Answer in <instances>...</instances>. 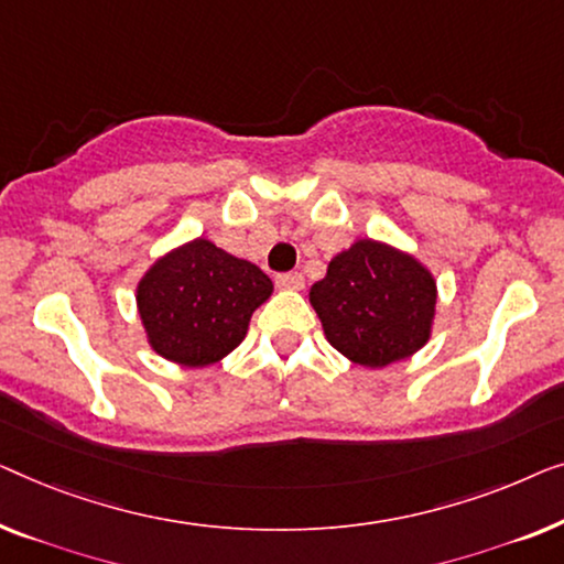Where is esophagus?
<instances>
[{"label":"esophagus","mask_w":564,"mask_h":564,"mask_svg":"<svg viewBox=\"0 0 564 564\" xmlns=\"http://www.w3.org/2000/svg\"><path fill=\"white\" fill-rule=\"evenodd\" d=\"M275 283H279L283 291H301V289H304V275H301V273H281V275H275Z\"/></svg>","instance_id":"obj_1"}]
</instances>
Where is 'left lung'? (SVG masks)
Here are the masks:
<instances>
[{
  "label": "left lung",
  "instance_id": "1",
  "mask_svg": "<svg viewBox=\"0 0 564 564\" xmlns=\"http://www.w3.org/2000/svg\"><path fill=\"white\" fill-rule=\"evenodd\" d=\"M324 337L362 368L406 360L430 343L437 281L422 260L383 240H355L308 291Z\"/></svg>",
  "mask_w": 564,
  "mask_h": 564
}]
</instances>
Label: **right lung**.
I'll list each match as a JSON object with an SVG mask.
<instances>
[{"label": "right lung", "mask_w": 564, "mask_h": 564, "mask_svg": "<svg viewBox=\"0 0 564 564\" xmlns=\"http://www.w3.org/2000/svg\"><path fill=\"white\" fill-rule=\"evenodd\" d=\"M273 281L250 260L206 237L163 252L134 289L150 350L184 368L219 362L248 335L250 316Z\"/></svg>", "instance_id": "right-lung-1"}]
</instances>
